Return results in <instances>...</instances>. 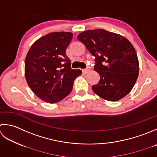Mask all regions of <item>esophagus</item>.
Listing matches in <instances>:
<instances>
[{"label":"esophagus","mask_w":157,"mask_h":157,"mask_svg":"<svg viewBox=\"0 0 157 157\" xmlns=\"http://www.w3.org/2000/svg\"><path fill=\"white\" fill-rule=\"evenodd\" d=\"M82 71L83 74H87V72H89V69H84V70H82Z\"/></svg>","instance_id":"esophagus-1"}]
</instances>
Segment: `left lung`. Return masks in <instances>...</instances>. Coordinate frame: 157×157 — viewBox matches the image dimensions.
Returning a JSON list of instances; mask_svg holds the SVG:
<instances>
[{
	"instance_id": "obj_1",
	"label": "left lung",
	"mask_w": 157,
	"mask_h": 157,
	"mask_svg": "<svg viewBox=\"0 0 157 157\" xmlns=\"http://www.w3.org/2000/svg\"><path fill=\"white\" fill-rule=\"evenodd\" d=\"M77 38L95 57L94 70L100 78L92 87L95 94L110 101L129 94L139 75L138 58L130 41L103 29L84 31Z\"/></svg>"
}]
</instances>
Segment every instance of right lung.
Listing matches in <instances>:
<instances>
[{"instance_id":"obj_1","label":"right lung","mask_w":157,"mask_h":157,"mask_svg":"<svg viewBox=\"0 0 157 157\" xmlns=\"http://www.w3.org/2000/svg\"><path fill=\"white\" fill-rule=\"evenodd\" d=\"M73 34L54 32L35 41L25 59V76L28 85L40 100L57 103L71 92L81 70L71 68L66 48Z\"/></svg>"}]
</instances>
